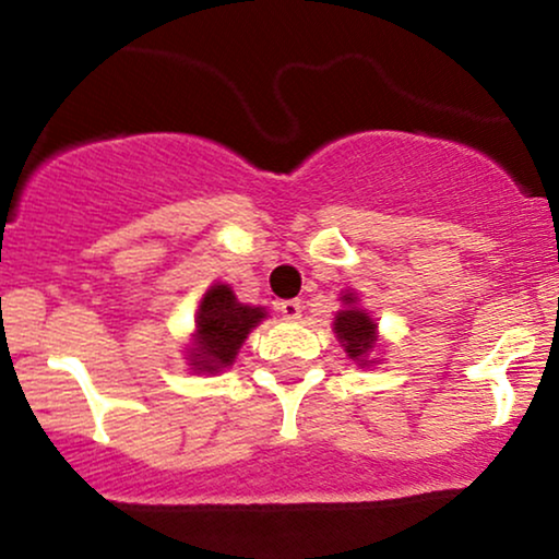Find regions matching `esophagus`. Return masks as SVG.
<instances>
[{
  "label": "esophagus",
  "instance_id": "obj_1",
  "mask_svg": "<svg viewBox=\"0 0 559 559\" xmlns=\"http://www.w3.org/2000/svg\"><path fill=\"white\" fill-rule=\"evenodd\" d=\"M280 313L287 318V321H297L302 313V302L300 300H282L280 302Z\"/></svg>",
  "mask_w": 559,
  "mask_h": 559
}]
</instances>
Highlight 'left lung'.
<instances>
[{"instance_id":"1","label":"left lung","mask_w":559,"mask_h":559,"mask_svg":"<svg viewBox=\"0 0 559 559\" xmlns=\"http://www.w3.org/2000/svg\"><path fill=\"white\" fill-rule=\"evenodd\" d=\"M344 310H338L336 321H333V333H336L338 344L344 346L346 357L357 361L359 367L372 365L369 354L377 344V323L369 318L367 310L357 306V295L346 293L342 297Z\"/></svg>"}]
</instances>
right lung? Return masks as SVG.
<instances>
[{"instance_id": "1", "label": "right lung", "mask_w": 559, "mask_h": 559, "mask_svg": "<svg viewBox=\"0 0 559 559\" xmlns=\"http://www.w3.org/2000/svg\"><path fill=\"white\" fill-rule=\"evenodd\" d=\"M266 310L238 302L234 289L223 282H215L200 300L198 318H194L192 346L187 349L192 372L215 374L236 361L253 325L264 321Z\"/></svg>"}]
</instances>
